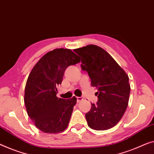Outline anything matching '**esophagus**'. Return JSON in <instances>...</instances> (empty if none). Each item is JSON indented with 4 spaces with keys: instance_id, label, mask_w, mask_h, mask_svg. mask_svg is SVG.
<instances>
[{
    "instance_id": "1",
    "label": "esophagus",
    "mask_w": 154,
    "mask_h": 154,
    "mask_svg": "<svg viewBox=\"0 0 154 154\" xmlns=\"http://www.w3.org/2000/svg\"><path fill=\"white\" fill-rule=\"evenodd\" d=\"M83 100V98L82 97H77V102L79 103V102H81V101H82Z\"/></svg>"
}]
</instances>
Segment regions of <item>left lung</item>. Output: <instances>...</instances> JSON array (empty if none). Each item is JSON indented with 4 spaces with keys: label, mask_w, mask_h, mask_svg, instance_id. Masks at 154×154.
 <instances>
[{
    "label": "left lung",
    "mask_w": 154,
    "mask_h": 154,
    "mask_svg": "<svg viewBox=\"0 0 154 154\" xmlns=\"http://www.w3.org/2000/svg\"><path fill=\"white\" fill-rule=\"evenodd\" d=\"M74 52L82 57V69L88 72L92 86L97 88L98 102L86 114L88 127L104 131L118 124L127 109L130 95L128 77L108 52L88 45Z\"/></svg>",
    "instance_id": "left-lung-1"
}]
</instances>
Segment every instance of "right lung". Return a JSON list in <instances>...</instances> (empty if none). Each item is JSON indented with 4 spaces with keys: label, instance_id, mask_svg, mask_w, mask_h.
Returning <instances> with one entry per match:
<instances>
[{
    "label": "right lung",
    "instance_id": "1",
    "mask_svg": "<svg viewBox=\"0 0 154 154\" xmlns=\"http://www.w3.org/2000/svg\"><path fill=\"white\" fill-rule=\"evenodd\" d=\"M79 62L71 50L57 48L43 55L29 73L24 102L27 115L41 131L58 134L68 127L77 98H58L57 86L67 67Z\"/></svg>",
    "mask_w": 154,
    "mask_h": 154
}]
</instances>
